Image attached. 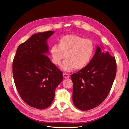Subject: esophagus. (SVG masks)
I'll return each mask as SVG.
<instances>
[{
	"instance_id": "esophagus-1",
	"label": "esophagus",
	"mask_w": 129,
	"mask_h": 129,
	"mask_svg": "<svg viewBox=\"0 0 129 129\" xmlns=\"http://www.w3.org/2000/svg\"><path fill=\"white\" fill-rule=\"evenodd\" d=\"M63 77L64 78H69L70 77V75H69L68 74H66V73H63Z\"/></svg>"
}]
</instances>
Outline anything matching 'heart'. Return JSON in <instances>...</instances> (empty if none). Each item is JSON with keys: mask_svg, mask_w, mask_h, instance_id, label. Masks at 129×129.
<instances>
[{"mask_svg": "<svg viewBox=\"0 0 129 129\" xmlns=\"http://www.w3.org/2000/svg\"><path fill=\"white\" fill-rule=\"evenodd\" d=\"M94 50V44L91 40L77 35L68 34L58 40L57 46H52L49 52L54 64L60 65L65 58L66 60L61 67L66 72H71L74 69L81 70L86 67Z\"/></svg>", "mask_w": 129, "mask_h": 129, "instance_id": "heart-1", "label": "heart"}]
</instances>
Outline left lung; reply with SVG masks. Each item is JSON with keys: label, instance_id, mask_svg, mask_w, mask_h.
<instances>
[{"label": "left lung", "instance_id": "obj_1", "mask_svg": "<svg viewBox=\"0 0 129 129\" xmlns=\"http://www.w3.org/2000/svg\"><path fill=\"white\" fill-rule=\"evenodd\" d=\"M115 58L103 46H96L89 64L71 75L73 102L81 110H90L102 103L110 92L116 74Z\"/></svg>", "mask_w": 129, "mask_h": 129}]
</instances>
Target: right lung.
<instances>
[{"label": "right lung", "mask_w": 129, "mask_h": 129, "mask_svg": "<svg viewBox=\"0 0 129 129\" xmlns=\"http://www.w3.org/2000/svg\"><path fill=\"white\" fill-rule=\"evenodd\" d=\"M54 31L37 33L18 46L13 62L15 87L24 102L38 109L48 108L63 73L47 56L48 39Z\"/></svg>", "instance_id": "right-lung-1"}]
</instances>
